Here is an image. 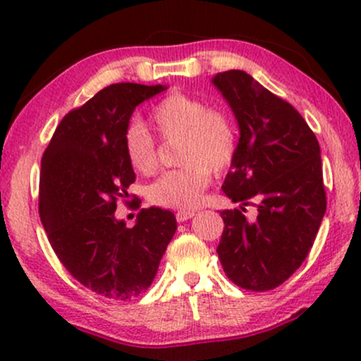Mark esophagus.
<instances>
[{
  "label": "esophagus",
  "mask_w": 361,
  "mask_h": 361,
  "mask_svg": "<svg viewBox=\"0 0 361 361\" xmlns=\"http://www.w3.org/2000/svg\"><path fill=\"white\" fill-rule=\"evenodd\" d=\"M195 215V210H178L176 212V221L178 222H185L188 219H192Z\"/></svg>",
  "instance_id": "esophagus-1"
}]
</instances>
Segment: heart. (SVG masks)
<instances>
[{
    "label": "heart",
    "mask_w": 361,
    "mask_h": 361,
    "mask_svg": "<svg viewBox=\"0 0 361 361\" xmlns=\"http://www.w3.org/2000/svg\"><path fill=\"white\" fill-rule=\"evenodd\" d=\"M151 120L164 139L180 137L178 163L183 166L157 178L147 188L149 200L169 209H193L210 185V171L222 173L234 163L238 154L234 120L226 110L183 93H173L157 103ZM126 154L140 175L156 171V142L139 123L127 130Z\"/></svg>",
    "instance_id": "b5f03b06"
}]
</instances>
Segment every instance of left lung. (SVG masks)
<instances>
[{"mask_svg": "<svg viewBox=\"0 0 361 361\" xmlns=\"http://www.w3.org/2000/svg\"><path fill=\"white\" fill-rule=\"evenodd\" d=\"M212 85L239 126L238 154L222 190L239 209L222 210L217 255L238 287L276 288L290 279L310 247L326 212L319 142L290 103L247 73H219ZM259 209L255 221L243 207Z\"/></svg>", "mask_w": 361, "mask_h": 361, "instance_id": "8db88e82", "label": "left lung"}]
</instances>
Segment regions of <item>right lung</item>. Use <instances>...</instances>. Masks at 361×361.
Returning a JSON list of instances; mask_svg holds the SVG:
<instances>
[{
    "label": "right lung",
    "mask_w": 361,
    "mask_h": 361,
    "mask_svg": "<svg viewBox=\"0 0 361 361\" xmlns=\"http://www.w3.org/2000/svg\"><path fill=\"white\" fill-rule=\"evenodd\" d=\"M166 86L118 82L61 120L42 156L39 214L54 252L86 288L128 300L151 287L175 235V214L140 209L134 227L115 217L135 173L126 134L135 106Z\"/></svg>",
    "instance_id": "obj_1"
}]
</instances>
